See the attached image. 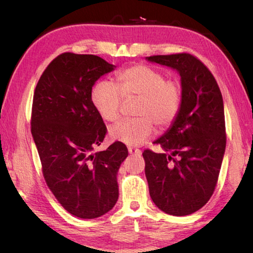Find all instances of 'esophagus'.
Segmentation results:
<instances>
[{
	"label": "esophagus",
	"instance_id": "esophagus-1",
	"mask_svg": "<svg viewBox=\"0 0 253 253\" xmlns=\"http://www.w3.org/2000/svg\"><path fill=\"white\" fill-rule=\"evenodd\" d=\"M128 152H129V154H136V155H140L142 154L140 149H137L135 147H128Z\"/></svg>",
	"mask_w": 253,
	"mask_h": 253
}]
</instances>
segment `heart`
I'll return each mask as SVG.
<instances>
[{
  "instance_id": "1",
  "label": "heart",
  "mask_w": 253,
  "mask_h": 253,
  "mask_svg": "<svg viewBox=\"0 0 253 253\" xmlns=\"http://www.w3.org/2000/svg\"><path fill=\"white\" fill-rule=\"evenodd\" d=\"M123 98H138L135 114L139 117L116 124L109 129V136L113 140L137 146L152 136L154 124L165 128L173 123L181 107L182 91L176 81L166 80L161 71L144 65L119 72L116 85L99 81L91 91L93 107L107 122H116L121 116Z\"/></svg>"
}]
</instances>
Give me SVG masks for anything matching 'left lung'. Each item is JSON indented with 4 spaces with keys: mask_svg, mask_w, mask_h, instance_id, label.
<instances>
[{
    "mask_svg": "<svg viewBox=\"0 0 253 253\" xmlns=\"http://www.w3.org/2000/svg\"><path fill=\"white\" fill-rule=\"evenodd\" d=\"M146 60L176 70L182 88L177 116L154 140L163 153H143L149 195L163 212L188 215L207 204L219 177L226 144L223 99L213 75L193 55Z\"/></svg>",
    "mask_w": 253,
    "mask_h": 253,
    "instance_id": "8db88e82",
    "label": "left lung"
}]
</instances>
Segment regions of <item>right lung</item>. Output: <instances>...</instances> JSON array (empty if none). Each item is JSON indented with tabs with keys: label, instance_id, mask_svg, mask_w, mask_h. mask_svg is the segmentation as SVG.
Wrapping results in <instances>:
<instances>
[{
	"label": "right lung",
	"instance_id": "1",
	"mask_svg": "<svg viewBox=\"0 0 253 253\" xmlns=\"http://www.w3.org/2000/svg\"><path fill=\"white\" fill-rule=\"evenodd\" d=\"M115 68L93 54L62 53L34 91L31 132L46 185L80 219L104 215L118 200L117 174L128 149L115 142L93 153L107 128L91 101L93 84Z\"/></svg>",
	"mask_w": 253,
	"mask_h": 253
}]
</instances>
